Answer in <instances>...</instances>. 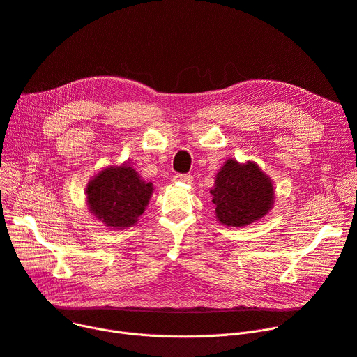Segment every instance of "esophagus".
<instances>
[{
  "mask_svg": "<svg viewBox=\"0 0 357 357\" xmlns=\"http://www.w3.org/2000/svg\"><path fill=\"white\" fill-rule=\"evenodd\" d=\"M174 181L175 182H191L192 175H190V174H176V175H174Z\"/></svg>",
  "mask_w": 357,
  "mask_h": 357,
  "instance_id": "1",
  "label": "esophagus"
}]
</instances>
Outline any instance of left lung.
Wrapping results in <instances>:
<instances>
[{"label":"left lung","instance_id":"obj_1","mask_svg":"<svg viewBox=\"0 0 357 357\" xmlns=\"http://www.w3.org/2000/svg\"><path fill=\"white\" fill-rule=\"evenodd\" d=\"M211 194L220 222L233 227L261 218L273 204L272 182L253 162L240 165L229 159L218 172Z\"/></svg>","mask_w":357,"mask_h":357}]
</instances>
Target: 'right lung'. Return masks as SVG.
I'll list each match as a JSON object with an SVG mask.
<instances>
[{
  "label": "right lung",
  "instance_id": "add662e5",
  "mask_svg": "<svg viewBox=\"0 0 357 357\" xmlns=\"http://www.w3.org/2000/svg\"><path fill=\"white\" fill-rule=\"evenodd\" d=\"M152 183L142 181L133 167L127 165L107 167L93 178L86 188L89 210L107 227H130L144 213Z\"/></svg>",
  "mask_w": 357,
  "mask_h": 357
}]
</instances>
